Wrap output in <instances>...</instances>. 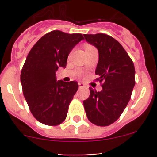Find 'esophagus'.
Wrapping results in <instances>:
<instances>
[{
    "instance_id": "esophagus-1",
    "label": "esophagus",
    "mask_w": 157,
    "mask_h": 157,
    "mask_svg": "<svg viewBox=\"0 0 157 157\" xmlns=\"http://www.w3.org/2000/svg\"><path fill=\"white\" fill-rule=\"evenodd\" d=\"M84 87H86V86H85V85L83 84V83H79V89L84 88Z\"/></svg>"
}]
</instances>
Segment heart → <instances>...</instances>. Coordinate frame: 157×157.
Segmentation results:
<instances>
[{
    "mask_svg": "<svg viewBox=\"0 0 157 157\" xmlns=\"http://www.w3.org/2000/svg\"><path fill=\"white\" fill-rule=\"evenodd\" d=\"M89 47H91V46H90V45H87V46H86V48H89Z\"/></svg>",
    "mask_w": 157,
    "mask_h": 157,
    "instance_id": "b5f03b06",
    "label": "heart"
}]
</instances>
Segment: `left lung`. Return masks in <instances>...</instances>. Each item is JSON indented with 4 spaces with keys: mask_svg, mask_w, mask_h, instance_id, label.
Returning <instances> with one entry per match:
<instances>
[{
    "mask_svg": "<svg viewBox=\"0 0 157 157\" xmlns=\"http://www.w3.org/2000/svg\"><path fill=\"white\" fill-rule=\"evenodd\" d=\"M88 43L96 47L99 61L96 69L102 90L90 87V94L83 101L89 121L98 126L115 122L124 112L135 85V69L122 45L108 35L84 34Z\"/></svg>",
    "mask_w": 157,
    "mask_h": 157,
    "instance_id": "1",
    "label": "left lung"
}]
</instances>
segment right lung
Wrapping results in <instances>:
<instances>
[{"label":"right lung","mask_w":157,"mask_h":157,"mask_svg":"<svg viewBox=\"0 0 157 157\" xmlns=\"http://www.w3.org/2000/svg\"><path fill=\"white\" fill-rule=\"evenodd\" d=\"M83 39L80 33L55 30L42 36L28 54L20 80L30 112L39 122L53 126L65 120L78 83L57 80L55 73L58 67L65 68L70 52Z\"/></svg>","instance_id":"add662e5"}]
</instances>
